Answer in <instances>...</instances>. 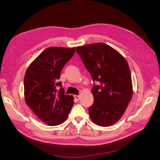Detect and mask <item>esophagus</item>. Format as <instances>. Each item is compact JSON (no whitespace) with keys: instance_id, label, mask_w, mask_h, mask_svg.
Instances as JSON below:
<instances>
[{"instance_id":"1","label":"esophagus","mask_w":160,"mask_h":160,"mask_svg":"<svg viewBox=\"0 0 160 160\" xmlns=\"http://www.w3.org/2000/svg\"><path fill=\"white\" fill-rule=\"evenodd\" d=\"M74 98L77 100V101H79L80 99V96L79 95H74Z\"/></svg>"}]
</instances>
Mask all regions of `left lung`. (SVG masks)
Returning a JSON list of instances; mask_svg holds the SVG:
<instances>
[{
  "label": "left lung",
  "mask_w": 160,
  "mask_h": 160,
  "mask_svg": "<svg viewBox=\"0 0 160 160\" xmlns=\"http://www.w3.org/2000/svg\"><path fill=\"white\" fill-rule=\"evenodd\" d=\"M76 52L93 82L94 101L88 109L91 120L102 127L113 125L122 117L132 98L128 62L119 52L103 42L78 47Z\"/></svg>",
  "instance_id": "8db88e82"
}]
</instances>
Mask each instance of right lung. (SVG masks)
<instances>
[{"label": "right lung", "instance_id": "obj_1", "mask_svg": "<svg viewBox=\"0 0 160 160\" xmlns=\"http://www.w3.org/2000/svg\"><path fill=\"white\" fill-rule=\"evenodd\" d=\"M75 52V47H51L43 51L28 67L24 78L27 104L43 122L57 125L65 122L74 104L65 95L61 72Z\"/></svg>", "mask_w": 160, "mask_h": 160}]
</instances>
